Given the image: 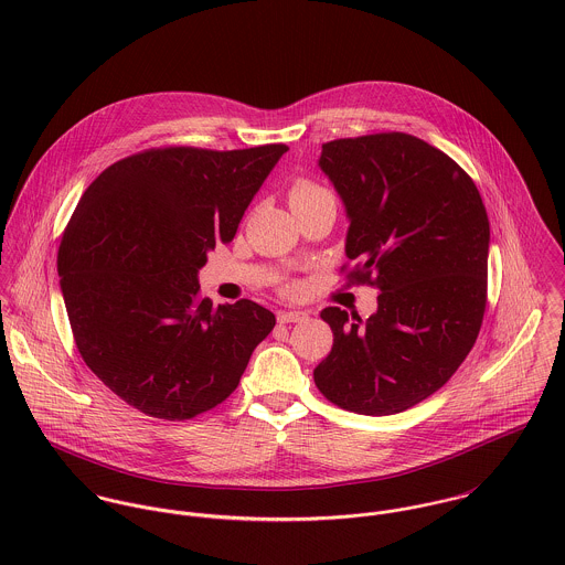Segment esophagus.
<instances>
[{"label":"esophagus","instance_id":"obj_1","mask_svg":"<svg viewBox=\"0 0 565 565\" xmlns=\"http://www.w3.org/2000/svg\"><path fill=\"white\" fill-rule=\"evenodd\" d=\"M308 318V313L306 312H279L277 313V320L281 322V324H286V322H301V320H306Z\"/></svg>","mask_w":565,"mask_h":565}]
</instances>
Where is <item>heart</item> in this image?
<instances>
[{"label": "heart", "mask_w": 565, "mask_h": 565, "mask_svg": "<svg viewBox=\"0 0 565 565\" xmlns=\"http://www.w3.org/2000/svg\"><path fill=\"white\" fill-rule=\"evenodd\" d=\"M316 194H329V190H324L322 186L313 184V182H308V180H301V182H297L290 189V203L292 201H301V199H310V196H316Z\"/></svg>", "instance_id": "heart-1"}]
</instances>
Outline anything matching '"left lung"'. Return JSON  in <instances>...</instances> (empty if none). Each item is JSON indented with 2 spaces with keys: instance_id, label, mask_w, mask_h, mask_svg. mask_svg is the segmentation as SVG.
<instances>
[{
  "instance_id": "8db88e82",
  "label": "left lung",
  "mask_w": 565,
  "mask_h": 565,
  "mask_svg": "<svg viewBox=\"0 0 565 565\" xmlns=\"http://www.w3.org/2000/svg\"><path fill=\"white\" fill-rule=\"evenodd\" d=\"M322 173L347 216V279L375 286L376 312L324 308L331 353L313 383L333 405L390 416L455 375L488 301L490 221L470 175L429 142L385 131L322 145ZM344 270V268H342Z\"/></svg>"
}]
</instances>
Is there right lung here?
Instances as JSON below:
<instances>
[{
  "label": "right lung",
  "mask_w": 565,
  "mask_h": 565,
  "mask_svg": "<svg viewBox=\"0 0 565 565\" xmlns=\"http://www.w3.org/2000/svg\"><path fill=\"white\" fill-rule=\"evenodd\" d=\"M286 151L147 149L84 190L58 249L64 306L86 366L134 409L190 420L216 407L273 331L249 299L212 308L196 273Z\"/></svg>",
  "instance_id": "1"
}]
</instances>
